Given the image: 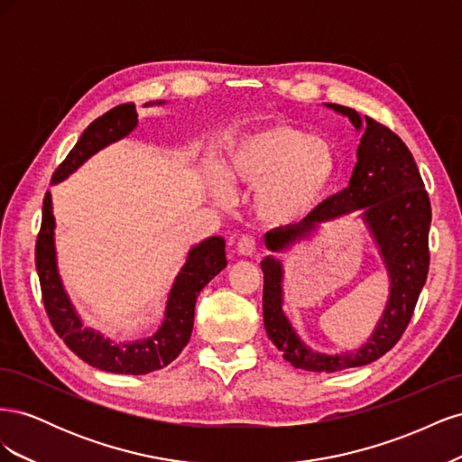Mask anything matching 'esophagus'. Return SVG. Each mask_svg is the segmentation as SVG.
I'll list each match as a JSON object with an SVG mask.
<instances>
[{"mask_svg": "<svg viewBox=\"0 0 462 462\" xmlns=\"http://www.w3.org/2000/svg\"><path fill=\"white\" fill-rule=\"evenodd\" d=\"M236 253L241 256H253L256 253V241L253 236H243V239L236 243Z\"/></svg>", "mask_w": 462, "mask_h": 462, "instance_id": "obj_1", "label": "esophagus"}]
</instances>
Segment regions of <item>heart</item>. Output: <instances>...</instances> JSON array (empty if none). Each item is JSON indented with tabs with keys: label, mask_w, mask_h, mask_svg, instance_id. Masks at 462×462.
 I'll return each mask as SVG.
<instances>
[{
	"label": "heart",
	"mask_w": 462,
	"mask_h": 462,
	"mask_svg": "<svg viewBox=\"0 0 462 462\" xmlns=\"http://www.w3.org/2000/svg\"><path fill=\"white\" fill-rule=\"evenodd\" d=\"M223 171L236 185L256 189L254 209L273 226L309 216L339 173V153L328 138L292 125L275 123L226 144ZM209 167V190L217 202L231 199V187Z\"/></svg>",
	"instance_id": "heart-1"
}]
</instances>
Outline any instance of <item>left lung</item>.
<instances>
[{
	"label": "left lung",
	"mask_w": 462,
	"mask_h": 462,
	"mask_svg": "<svg viewBox=\"0 0 462 462\" xmlns=\"http://www.w3.org/2000/svg\"><path fill=\"white\" fill-rule=\"evenodd\" d=\"M326 106L348 117L353 127L362 133L351 180L346 189L321 202L300 223L265 233L263 243L272 254L260 262L265 333L292 366L310 372L365 366L391 351L409 326L430 265L431 208L411 150L395 133L370 117H362L358 111L337 104ZM356 208L361 209L360 217L365 221L388 272L390 299L366 344L355 352L326 356L306 346L282 312L284 273L276 254L310 238L321 222Z\"/></svg>",
	"instance_id": "left-lung-1"
}]
</instances>
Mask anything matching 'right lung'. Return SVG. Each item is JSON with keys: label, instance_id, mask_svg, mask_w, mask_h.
I'll list each match as a JSON object with an SVG mask.
<instances>
[{"label": "right lung", "instance_id": "obj_1", "mask_svg": "<svg viewBox=\"0 0 462 462\" xmlns=\"http://www.w3.org/2000/svg\"><path fill=\"white\" fill-rule=\"evenodd\" d=\"M165 102H148L163 106ZM138 125L134 104H123L97 117L80 134L75 148L65 162L55 170L51 183H61L73 175L79 167L90 160L96 152L114 144L131 134ZM227 265L226 241L223 236H208L189 250V256L179 275L175 277L165 304V316L158 331L146 339L116 343L104 333L82 324L79 312L69 299L58 270L55 253V217L51 194L46 192L42 208V227L36 241V270L42 287V300L50 316L55 333L71 351L87 365L114 374L141 375L160 370L173 362L190 339L194 324V304L199 292Z\"/></svg>", "mask_w": 462, "mask_h": 462}]
</instances>
